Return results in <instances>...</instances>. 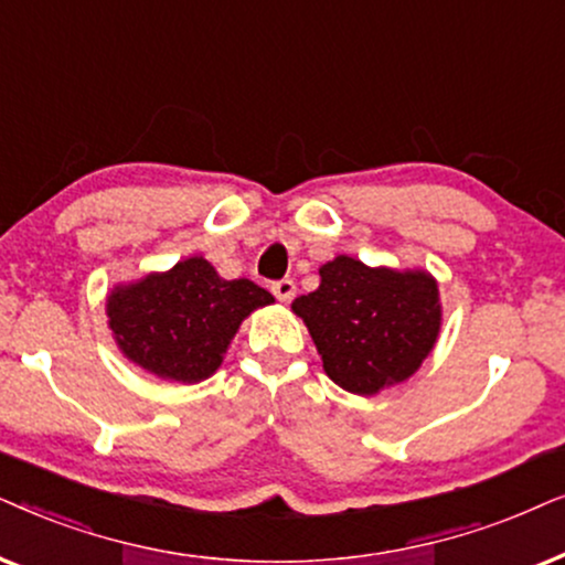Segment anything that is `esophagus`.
Here are the masks:
<instances>
[{
	"label": "esophagus",
	"instance_id": "obj_1",
	"mask_svg": "<svg viewBox=\"0 0 565 565\" xmlns=\"http://www.w3.org/2000/svg\"><path fill=\"white\" fill-rule=\"evenodd\" d=\"M270 291H274V297L278 299V302H291L297 295V284L291 281V278H281V281H276L274 287H270Z\"/></svg>",
	"mask_w": 565,
	"mask_h": 565
}]
</instances>
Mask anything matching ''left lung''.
I'll return each mask as SVG.
<instances>
[{
	"label": "left lung",
	"instance_id": "left-lung-1",
	"mask_svg": "<svg viewBox=\"0 0 565 565\" xmlns=\"http://www.w3.org/2000/svg\"><path fill=\"white\" fill-rule=\"evenodd\" d=\"M291 310L310 330L328 377L353 395L411 380L441 330L439 287L428 270L366 266L351 255L320 266V287Z\"/></svg>",
	"mask_w": 565,
	"mask_h": 565
}]
</instances>
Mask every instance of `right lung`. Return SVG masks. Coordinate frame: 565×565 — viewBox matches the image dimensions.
Segmentation results:
<instances>
[{
    "label": "right lung",
    "mask_w": 565,
    "mask_h": 565,
    "mask_svg": "<svg viewBox=\"0 0 565 565\" xmlns=\"http://www.w3.org/2000/svg\"><path fill=\"white\" fill-rule=\"evenodd\" d=\"M274 297L247 278H222L201 255L116 284L105 299L108 328L131 364L160 380L195 385L220 370L247 315Z\"/></svg>",
    "instance_id": "add662e5"
}]
</instances>
